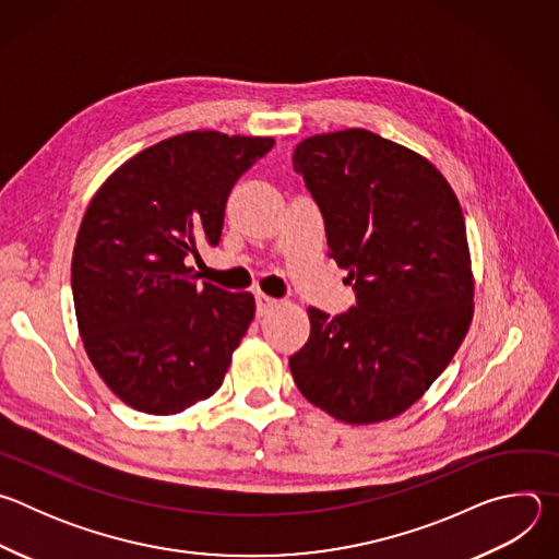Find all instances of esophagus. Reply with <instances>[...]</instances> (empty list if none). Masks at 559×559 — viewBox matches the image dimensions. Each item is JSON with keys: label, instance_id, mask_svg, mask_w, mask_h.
<instances>
[{"label": "esophagus", "instance_id": "esophagus-1", "mask_svg": "<svg viewBox=\"0 0 559 559\" xmlns=\"http://www.w3.org/2000/svg\"><path fill=\"white\" fill-rule=\"evenodd\" d=\"M276 305H278L276 298H272V296H267V294H263V292L257 294V311H259V316L267 313V311H270L272 307H276Z\"/></svg>", "mask_w": 559, "mask_h": 559}]
</instances>
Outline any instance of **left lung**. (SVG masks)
<instances>
[{"mask_svg":"<svg viewBox=\"0 0 559 559\" xmlns=\"http://www.w3.org/2000/svg\"><path fill=\"white\" fill-rule=\"evenodd\" d=\"M292 162L356 289V307L341 316L307 309L294 382L341 423L391 420L420 401L471 325L460 201L427 156L362 128L307 136Z\"/></svg>","mask_w":559,"mask_h":559,"instance_id":"obj_1","label":"left lung"}]
</instances>
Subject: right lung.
I'll list each match as a JSON object with an SVG mask.
<instances>
[{"label": "right lung", "instance_id": "1", "mask_svg": "<svg viewBox=\"0 0 559 559\" xmlns=\"http://www.w3.org/2000/svg\"><path fill=\"white\" fill-rule=\"evenodd\" d=\"M272 145L183 132L128 158L95 192L72 252L74 313L93 367L128 407L175 416L223 384L257 302L201 285L190 261L218 246L229 190Z\"/></svg>", "mask_w": 559, "mask_h": 559}]
</instances>
